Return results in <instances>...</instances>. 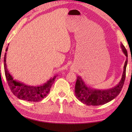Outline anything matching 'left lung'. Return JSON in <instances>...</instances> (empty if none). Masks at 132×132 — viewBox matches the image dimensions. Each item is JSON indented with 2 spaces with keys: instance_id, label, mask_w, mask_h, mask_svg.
Masks as SVG:
<instances>
[{
  "instance_id": "left-lung-1",
  "label": "left lung",
  "mask_w": 132,
  "mask_h": 132,
  "mask_svg": "<svg viewBox=\"0 0 132 132\" xmlns=\"http://www.w3.org/2000/svg\"><path fill=\"white\" fill-rule=\"evenodd\" d=\"M120 47L123 53L128 57V52L122 43L120 44ZM127 57L124 64L121 79L118 84L112 88L105 90L95 89L87 86L82 78L78 76L75 85V95L77 99L87 105L98 106L108 103L117 97L121 91L124 84L126 77V69L128 61Z\"/></svg>"
}]
</instances>
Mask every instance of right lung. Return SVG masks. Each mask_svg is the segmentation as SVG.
Returning <instances> with one entry per match:
<instances>
[{
	"mask_svg": "<svg viewBox=\"0 0 132 132\" xmlns=\"http://www.w3.org/2000/svg\"><path fill=\"white\" fill-rule=\"evenodd\" d=\"M7 50L8 47L6 48V52H7ZM6 54L7 53L6 52L4 56V73L8 85L12 93L18 98L22 100L31 102H39L41 101L50 93L51 86L55 81L57 75L50 78L46 82L40 86H34L26 84L14 80L11 75L6 64Z\"/></svg>",
	"mask_w": 132,
	"mask_h": 132,
	"instance_id": "obj_1",
	"label": "right lung"
}]
</instances>
